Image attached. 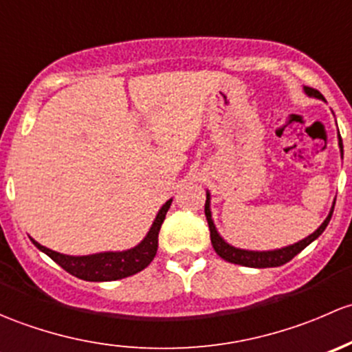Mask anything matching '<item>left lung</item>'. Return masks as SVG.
<instances>
[{
	"mask_svg": "<svg viewBox=\"0 0 352 352\" xmlns=\"http://www.w3.org/2000/svg\"><path fill=\"white\" fill-rule=\"evenodd\" d=\"M303 91L311 98H318V100H324L325 98L317 91V89L309 88V86H303ZM339 149H340V155H342V139L339 135ZM334 205L336 201L332 203V208L329 212L327 219L322 222V226L318 227L314 234H310L309 237L302 239V241L295 242L292 245H286V248L281 249H273V251H245V249H239L234 248V245L227 244L220 234L217 232L215 223L212 220V212H210V193L206 191V201H205V215H206V222H208L210 227V239H212V245L215 249V252L219 254L222 259L229 261V263L234 264H241V266H248V267H276V266H283V264L292 261L298 252H302L307 245L311 244L322 232L325 230V227L329 226L331 222L332 212H334Z\"/></svg>",
	"mask_w": 352,
	"mask_h": 352,
	"instance_id": "8db88e82",
	"label": "left lung"
}]
</instances>
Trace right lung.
I'll use <instances>...</instances> for the list:
<instances>
[{
    "mask_svg": "<svg viewBox=\"0 0 352 352\" xmlns=\"http://www.w3.org/2000/svg\"><path fill=\"white\" fill-rule=\"evenodd\" d=\"M173 198L164 203L161 206V210L155 215V220L152 222V227L147 232L146 237L142 239L140 244H137L135 248L126 249L122 252H98V254H89V256H67L60 254V252L52 251V249H47L43 245L38 244L37 241L30 237V241L34 242L35 248L38 251L45 252L47 256L52 261H56L63 270H66L69 274L79 278V280L85 281H115L122 280V278L132 276V274L139 273L144 267H147L151 264V261L154 259L155 252H157V237L159 230H161L162 222L166 219V213H168L169 206H171Z\"/></svg>",
    "mask_w": 352,
    "mask_h": 352,
    "instance_id": "right-lung-1",
    "label": "right lung"
}]
</instances>
